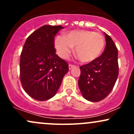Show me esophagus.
Returning <instances> with one entry per match:
<instances>
[{
  "mask_svg": "<svg viewBox=\"0 0 134 134\" xmlns=\"http://www.w3.org/2000/svg\"><path fill=\"white\" fill-rule=\"evenodd\" d=\"M75 67V65H72V64H69V70H71V69H72V68H74V67Z\"/></svg>",
  "mask_w": 134,
  "mask_h": 134,
  "instance_id": "esophagus-1",
  "label": "esophagus"
}]
</instances>
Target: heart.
Returning a JSON list of instances; mask_svg holds the SVG:
<instances>
[{
  "label": "heart",
  "mask_w": 134,
  "mask_h": 134,
  "mask_svg": "<svg viewBox=\"0 0 134 134\" xmlns=\"http://www.w3.org/2000/svg\"><path fill=\"white\" fill-rule=\"evenodd\" d=\"M104 46V38L100 33L90 30L72 31L65 36L55 38L58 55L67 58L76 47V54L83 62H91L99 57Z\"/></svg>",
  "instance_id": "heart-1"
}]
</instances>
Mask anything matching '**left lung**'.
<instances>
[{
	"instance_id": "obj_1",
	"label": "left lung",
	"mask_w": 134,
	"mask_h": 134,
	"mask_svg": "<svg viewBox=\"0 0 134 134\" xmlns=\"http://www.w3.org/2000/svg\"><path fill=\"white\" fill-rule=\"evenodd\" d=\"M106 47L97 59L80 67L78 85L82 96L92 102L101 101L113 90L118 76V49L104 33Z\"/></svg>"
}]
</instances>
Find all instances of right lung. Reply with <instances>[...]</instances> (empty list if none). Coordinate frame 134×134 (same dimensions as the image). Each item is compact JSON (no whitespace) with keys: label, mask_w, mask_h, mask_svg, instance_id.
I'll list each match as a JSON object with an SVG mask.
<instances>
[{"label":"right lung","mask_w":134,"mask_h":134,"mask_svg":"<svg viewBox=\"0 0 134 134\" xmlns=\"http://www.w3.org/2000/svg\"><path fill=\"white\" fill-rule=\"evenodd\" d=\"M62 26L44 25L26 40L20 58V79L29 96L45 101L57 93L69 65L56 54L54 38Z\"/></svg>","instance_id":"1"}]
</instances>
